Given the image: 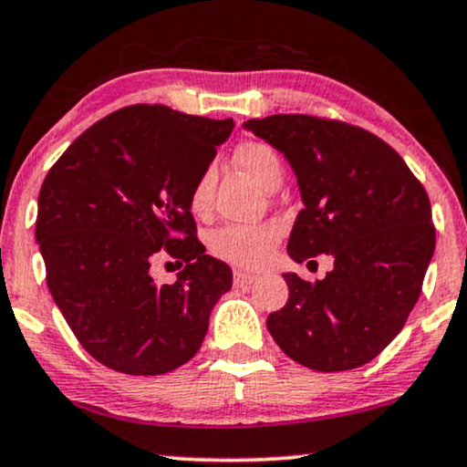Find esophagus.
<instances>
[{
  "label": "esophagus",
  "mask_w": 467,
  "mask_h": 467,
  "mask_svg": "<svg viewBox=\"0 0 467 467\" xmlns=\"http://www.w3.org/2000/svg\"><path fill=\"white\" fill-rule=\"evenodd\" d=\"M255 281H257L255 275H248V272H242V270L234 272V285L235 287H246V285H251V283H255Z\"/></svg>",
  "instance_id": "obj_1"
}]
</instances>
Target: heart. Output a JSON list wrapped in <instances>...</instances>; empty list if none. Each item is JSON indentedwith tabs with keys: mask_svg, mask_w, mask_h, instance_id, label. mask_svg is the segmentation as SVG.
Instances as JSON below:
<instances>
[{
	"mask_svg": "<svg viewBox=\"0 0 467 467\" xmlns=\"http://www.w3.org/2000/svg\"><path fill=\"white\" fill-rule=\"evenodd\" d=\"M238 167L248 178L265 191L275 180H281V159L270 145L246 141L235 148L234 154ZM212 197V173L205 171L191 192V210L203 214ZM278 240L275 227H229L212 235V251L225 262L240 268H259L270 257L272 246Z\"/></svg>",
	"mask_w": 467,
	"mask_h": 467,
	"instance_id": "1",
	"label": "heart"
}]
</instances>
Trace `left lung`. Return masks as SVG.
Returning a JSON list of instances; mask_svg holds the SVG:
<instances>
[{
  "label": "left lung",
  "instance_id": "1",
  "mask_svg": "<svg viewBox=\"0 0 467 467\" xmlns=\"http://www.w3.org/2000/svg\"><path fill=\"white\" fill-rule=\"evenodd\" d=\"M244 129L278 150L302 208L289 234L296 264L332 255L315 283L285 272L287 305L268 330L289 358L315 371L367 365L403 328L435 251L427 191L389 143L313 115H270Z\"/></svg>",
  "mask_w": 467,
  "mask_h": 467
}]
</instances>
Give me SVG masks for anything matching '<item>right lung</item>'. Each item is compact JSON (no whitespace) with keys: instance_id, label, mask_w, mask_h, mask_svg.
Returning <instances> with one entry per match:
<instances>
[{"instance_id":"1","label":"right lung","mask_w":467,"mask_h":467,"mask_svg":"<svg viewBox=\"0 0 467 467\" xmlns=\"http://www.w3.org/2000/svg\"><path fill=\"white\" fill-rule=\"evenodd\" d=\"M235 122L165 105L119 109L75 139L38 195L47 285L89 356L113 371L161 375L202 348L232 268L195 238L191 192ZM165 247L187 265L159 286Z\"/></svg>"}]
</instances>
